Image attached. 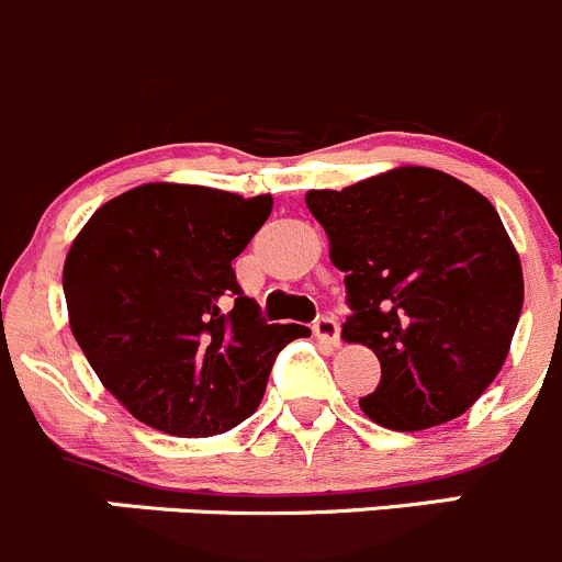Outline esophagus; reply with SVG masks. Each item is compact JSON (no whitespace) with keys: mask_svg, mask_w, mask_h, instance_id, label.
<instances>
[{"mask_svg":"<svg viewBox=\"0 0 562 562\" xmlns=\"http://www.w3.org/2000/svg\"><path fill=\"white\" fill-rule=\"evenodd\" d=\"M314 336L319 338L322 344H327V347H338V344H341V336H338V322L333 319V316H319V319L314 322Z\"/></svg>","mask_w":562,"mask_h":562,"instance_id":"34e87169","label":"esophagus"}]
</instances>
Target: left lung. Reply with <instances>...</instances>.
<instances>
[{
	"mask_svg": "<svg viewBox=\"0 0 562 562\" xmlns=\"http://www.w3.org/2000/svg\"><path fill=\"white\" fill-rule=\"evenodd\" d=\"M347 279L341 338L376 355L366 418L420 431L464 415L508 358L525 303L521 262L497 210L468 182L398 166L305 193Z\"/></svg>",
	"mask_w": 562,
	"mask_h": 562,
	"instance_id": "8db88e82",
	"label": "left lung"
}]
</instances>
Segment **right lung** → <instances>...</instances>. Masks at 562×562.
<instances>
[{
    "label": "right lung",
    "instance_id": "1",
    "mask_svg": "<svg viewBox=\"0 0 562 562\" xmlns=\"http://www.w3.org/2000/svg\"><path fill=\"white\" fill-rule=\"evenodd\" d=\"M273 196L147 182L92 213L63 268L68 322L105 391L175 437L257 413L270 366L303 325H268L232 270Z\"/></svg>",
    "mask_w": 562,
    "mask_h": 562
}]
</instances>
